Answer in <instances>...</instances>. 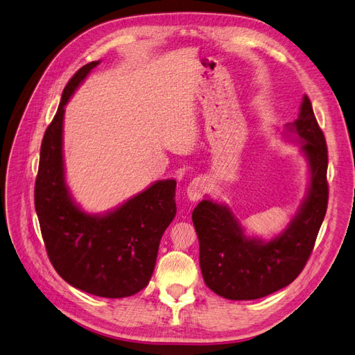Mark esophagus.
<instances>
[{"label": "esophagus", "mask_w": 355, "mask_h": 355, "mask_svg": "<svg viewBox=\"0 0 355 355\" xmlns=\"http://www.w3.org/2000/svg\"><path fill=\"white\" fill-rule=\"evenodd\" d=\"M205 190H207V184H205V180L203 178H194L189 187H187V198L191 202H198L202 196Z\"/></svg>", "instance_id": "34e87169"}]
</instances>
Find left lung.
Instances as JSON below:
<instances>
[{
  "mask_svg": "<svg viewBox=\"0 0 355 355\" xmlns=\"http://www.w3.org/2000/svg\"><path fill=\"white\" fill-rule=\"evenodd\" d=\"M298 135L310 168V187L288 227L271 240L249 237L225 205L203 199L191 214L199 237V262L205 283L233 301L264 298L291 284L310 258L329 199L327 147L304 96L300 116L286 125L284 135Z\"/></svg>",
  "mask_w": 355,
  "mask_h": 355,
  "instance_id": "left-lung-1",
  "label": "left lung"
}]
</instances>
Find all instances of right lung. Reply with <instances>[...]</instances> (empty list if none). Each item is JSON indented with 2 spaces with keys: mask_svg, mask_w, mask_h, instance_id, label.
<instances>
[{
  "mask_svg": "<svg viewBox=\"0 0 355 355\" xmlns=\"http://www.w3.org/2000/svg\"><path fill=\"white\" fill-rule=\"evenodd\" d=\"M98 63L83 66L67 83L44 134L35 209L49 258L64 282L103 298H125L144 289L152 277L161 237L177 214V181H156L103 215L87 214L73 202L64 181V106Z\"/></svg>",
  "mask_w": 355,
  "mask_h": 355,
  "instance_id": "obj_1",
  "label": "right lung"
}]
</instances>
